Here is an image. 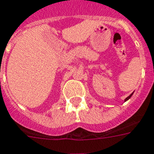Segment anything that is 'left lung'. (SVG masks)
<instances>
[{"mask_svg":"<svg viewBox=\"0 0 154 154\" xmlns=\"http://www.w3.org/2000/svg\"><path fill=\"white\" fill-rule=\"evenodd\" d=\"M133 93H131V94H130V95L128 96V97H126L125 100H124V102H126V101H128V100L129 99L130 97H132V95H133Z\"/></svg>","mask_w":154,"mask_h":154,"instance_id":"obj_1","label":"left lung"}]
</instances>
